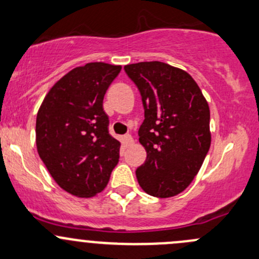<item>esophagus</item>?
<instances>
[{
	"label": "esophagus",
	"mask_w": 259,
	"mask_h": 259,
	"mask_svg": "<svg viewBox=\"0 0 259 259\" xmlns=\"http://www.w3.org/2000/svg\"><path fill=\"white\" fill-rule=\"evenodd\" d=\"M124 143L126 144V146H133V145H134V143H135L134 138H133L132 135H129V134L125 135V137H124Z\"/></svg>",
	"instance_id": "obj_1"
}]
</instances>
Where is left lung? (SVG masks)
Here are the masks:
<instances>
[{"instance_id":"1","label":"left lung","mask_w":259,"mask_h":259,"mask_svg":"<svg viewBox=\"0 0 259 259\" xmlns=\"http://www.w3.org/2000/svg\"><path fill=\"white\" fill-rule=\"evenodd\" d=\"M124 69L140 92L145 116L139 141L148 156L137 168L138 182L154 197H172L191 184L208 152V104L191 75L172 65L140 62Z\"/></svg>"}]
</instances>
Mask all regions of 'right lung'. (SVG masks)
Here are the masks:
<instances>
[{
    "instance_id": "right-lung-1",
    "label": "right lung",
    "mask_w": 259,
    "mask_h": 259,
    "mask_svg": "<svg viewBox=\"0 0 259 259\" xmlns=\"http://www.w3.org/2000/svg\"><path fill=\"white\" fill-rule=\"evenodd\" d=\"M120 65L77 67L46 95L37 114L36 144L54 181L69 194L102 192L119 161L120 143L109 134L103 99Z\"/></svg>"
}]
</instances>
